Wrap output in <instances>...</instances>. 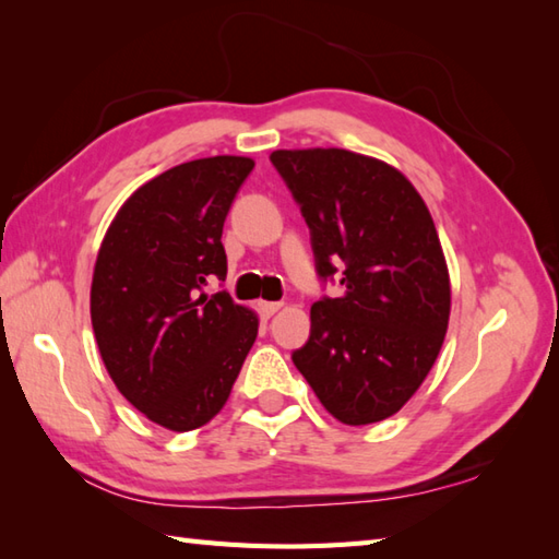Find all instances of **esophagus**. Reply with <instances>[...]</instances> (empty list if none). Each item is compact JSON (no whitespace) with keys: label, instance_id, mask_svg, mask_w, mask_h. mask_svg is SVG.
<instances>
[{"label":"esophagus","instance_id":"obj_1","mask_svg":"<svg viewBox=\"0 0 559 559\" xmlns=\"http://www.w3.org/2000/svg\"><path fill=\"white\" fill-rule=\"evenodd\" d=\"M258 306H260V311H263V316L270 318V316H275L284 304H280V301H260Z\"/></svg>","mask_w":559,"mask_h":559}]
</instances>
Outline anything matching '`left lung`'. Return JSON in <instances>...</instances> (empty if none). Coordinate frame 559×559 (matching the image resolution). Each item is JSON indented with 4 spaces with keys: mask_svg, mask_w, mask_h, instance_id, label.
<instances>
[{
    "mask_svg": "<svg viewBox=\"0 0 559 559\" xmlns=\"http://www.w3.org/2000/svg\"><path fill=\"white\" fill-rule=\"evenodd\" d=\"M311 229L322 280L344 294L311 308V337L292 354L320 404L346 426L390 418L442 349L452 289L424 198L400 169L344 147L270 155Z\"/></svg>",
    "mask_w": 559,
    "mask_h": 559,
    "instance_id": "obj_1",
    "label": "left lung"
}]
</instances>
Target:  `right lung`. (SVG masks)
Masks as SVG:
<instances>
[{
  "instance_id": "obj_1",
  "label": "right lung",
  "mask_w": 559,
  "mask_h": 559,
  "mask_svg": "<svg viewBox=\"0 0 559 559\" xmlns=\"http://www.w3.org/2000/svg\"><path fill=\"white\" fill-rule=\"evenodd\" d=\"M251 157L191 159L135 189L97 251L91 320L117 390L175 432L205 426L227 404L258 337V316L229 294L222 227Z\"/></svg>"
}]
</instances>
